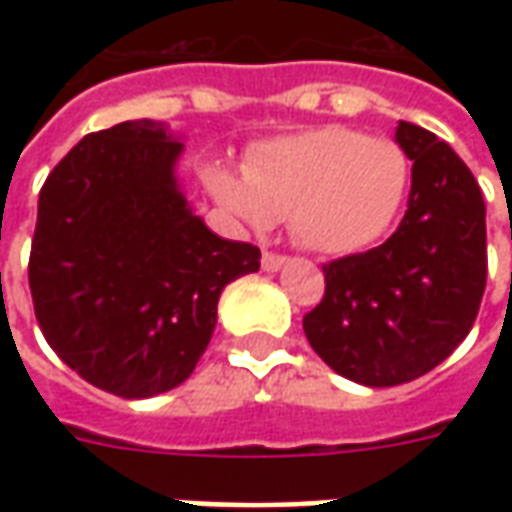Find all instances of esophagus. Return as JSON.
I'll return each mask as SVG.
<instances>
[{
	"mask_svg": "<svg viewBox=\"0 0 512 512\" xmlns=\"http://www.w3.org/2000/svg\"><path fill=\"white\" fill-rule=\"evenodd\" d=\"M263 271H279V268L288 263V257L285 255H274V252H263Z\"/></svg>",
	"mask_w": 512,
	"mask_h": 512,
	"instance_id": "esophagus-1",
	"label": "esophagus"
}]
</instances>
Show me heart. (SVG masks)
<instances>
[{"label": "heart", "instance_id": "1", "mask_svg": "<svg viewBox=\"0 0 512 512\" xmlns=\"http://www.w3.org/2000/svg\"><path fill=\"white\" fill-rule=\"evenodd\" d=\"M211 194L241 222L266 230L288 216L290 235L321 255L373 246L403 211L411 161L392 139L326 126L249 150L244 175L224 164L205 172Z\"/></svg>", "mask_w": 512, "mask_h": 512}]
</instances>
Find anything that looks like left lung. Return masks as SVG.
I'll return each mask as SVG.
<instances>
[{"label": "left lung", "mask_w": 512, "mask_h": 512, "mask_svg": "<svg viewBox=\"0 0 512 512\" xmlns=\"http://www.w3.org/2000/svg\"><path fill=\"white\" fill-rule=\"evenodd\" d=\"M395 142L411 164L408 211L384 244L323 266L326 293L304 315L312 351L365 386L425 376L472 329L485 274V202L458 153L414 123Z\"/></svg>", "instance_id": "8db88e82"}]
</instances>
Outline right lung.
<instances>
[{"label": "right lung", "mask_w": 512, "mask_h": 512, "mask_svg": "<svg viewBox=\"0 0 512 512\" xmlns=\"http://www.w3.org/2000/svg\"><path fill=\"white\" fill-rule=\"evenodd\" d=\"M183 142L128 120L87 134L43 183L29 255L40 332L65 365L128 400L194 373L233 279L260 249L208 230L180 189Z\"/></svg>", "instance_id": "1"}]
</instances>
